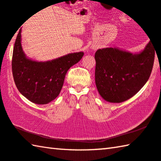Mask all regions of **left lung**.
<instances>
[{"label":"left lung","mask_w":161,"mask_h":161,"mask_svg":"<svg viewBox=\"0 0 161 161\" xmlns=\"http://www.w3.org/2000/svg\"><path fill=\"white\" fill-rule=\"evenodd\" d=\"M155 50L151 41L139 53L112 47L98 49L95 54V76L101 97L119 103L136 94L150 77Z\"/></svg>","instance_id":"8db88e82"}]
</instances>
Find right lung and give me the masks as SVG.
I'll return each instance as SVG.
<instances>
[{
    "label": "right lung",
    "instance_id": "right-lung-1",
    "mask_svg": "<svg viewBox=\"0 0 161 161\" xmlns=\"http://www.w3.org/2000/svg\"><path fill=\"white\" fill-rule=\"evenodd\" d=\"M83 54L80 52L52 61H32L22 50L20 30L15 42L12 58L13 75L17 88L34 103L45 105L50 103L60 93L68 70L82 58Z\"/></svg>",
    "mask_w": 161,
    "mask_h": 161
}]
</instances>
